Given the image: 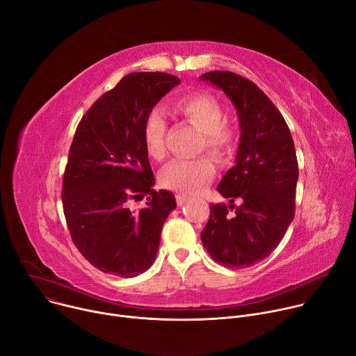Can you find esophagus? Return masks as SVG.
I'll return each mask as SVG.
<instances>
[{
  "label": "esophagus",
  "mask_w": 356,
  "mask_h": 356,
  "mask_svg": "<svg viewBox=\"0 0 356 356\" xmlns=\"http://www.w3.org/2000/svg\"><path fill=\"white\" fill-rule=\"evenodd\" d=\"M175 200H177V205H178V207H182V205L188 201V196L178 193V195L175 196Z\"/></svg>",
  "instance_id": "obj_1"
}]
</instances>
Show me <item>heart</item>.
<instances>
[{
    "instance_id": "1",
    "label": "heart",
    "mask_w": 356,
    "mask_h": 356,
    "mask_svg": "<svg viewBox=\"0 0 356 356\" xmlns=\"http://www.w3.org/2000/svg\"><path fill=\"white\" fill-rule=\"evenodd\" d=\"M175 113L200 130L202 138L200 151H207L218 161H227L238 145V131L223 120L225 108L212 95L193 93L174 103ZM168 124L160 108H151L143 124V140L147 154L154 160H163L167 155L165 136ZM215 177V165L207 156L196 160H177L168 164L160 175L164 188L182 195H193L205 189Z\"/></svg>"
}]
</instances>
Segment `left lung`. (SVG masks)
Returning <instances> with one entry per match:
<instances>
[{
	"mask_svg": "<svg viewBox=\"0 0 356 356\" xmlns=\"http://www.w3.org/2000/svg\"><path fill=\"white\" fill-rule=\"evenodd\" d=\"M201 79L226 93L241 122L236 165L218 185L230 205L211 204L201 239L216 263L245 268L277 248L294 219V141L279 108L249 79L227 70L208 72Z\"/></svg>",
	"mask_w": 356,
	"mask_h": 356,
	"instance_id": "8db88e82",
	"label": "left lung"
}]
</instances>
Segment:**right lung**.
Masks as SVG:
<instances>
[{
    "mask_svg": "<svg viewBox=\"0 0 356 356\" xmlns=\"http://www.w3.org/2000/svg\"><path fill=\"white\" fill-rule=\"evenodd\" d=\"M181 81L164 72L126 74L79 123L67 156L62 204L70 238L103 273L130 279L154 263L175 196L155 191L143 140L147 113ZM149 194L140 211L131 200Z\"/></svg>",
    "mask_w": 356,
    "mask_h": 356,
    "instance_id": "1",
    "label": "right lung"
}]
</instances>
